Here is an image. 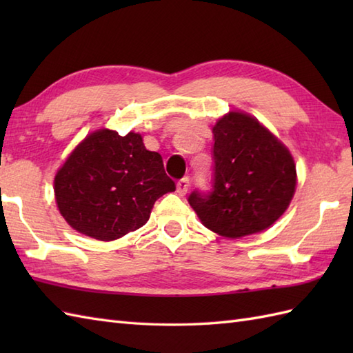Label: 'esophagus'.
I'll return each instance as SVG.
<instances>
[{"mask_svg":"<svg viewBox=\"0 0 353 353\" xmlns=\"http://www.w3.org/2000/svg\"><path fill=\"white\" fill-rule=\"evenodd\" d=\"M177 192H179V196H185L186 194V191H188V188H190V177L188 176H185V177H182L181 181H177Z\"/></svg>","mask_w":353,"mask_h":353,"instance_id":"esophagus-1","label":"esophagus"}]
</instances>
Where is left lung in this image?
<instances>
[{"instance_id": "1", "label": "left lung", "mask_w": 353, "mask_h": 353, "mask_svg": "<svg viewBox=\"0 0 353 353\" xmlns=\"http://www.w3.org/2000/svg\"><path fill=\"white\" fill-rule=\"evenodd\" d=\"M212 133V190L192 191L191 208L221 236L241 238L265 230L294 196V159L272 132L243 112L220 118Z\"/></svg>"}]
</instances>
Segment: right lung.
I'll return each mask as SVG.
<instances>
[{"instance_id": "right-lung-1", "label": "right lung", "mask_w": 353, "mask_h": 353, "mask_svg": "<svg viewBox=\"0 0 353 353\" xmlns=\"http://www.w3.org/2000/svg\"><path fill=\"white\" fill-rule=\"evenodd\" d=\"M176 190L162 156L139 133L100 129L74 148L54 177L59 211L80 234L114 241L144 226L154 201Z\"/></svg>"}]
</instances>
